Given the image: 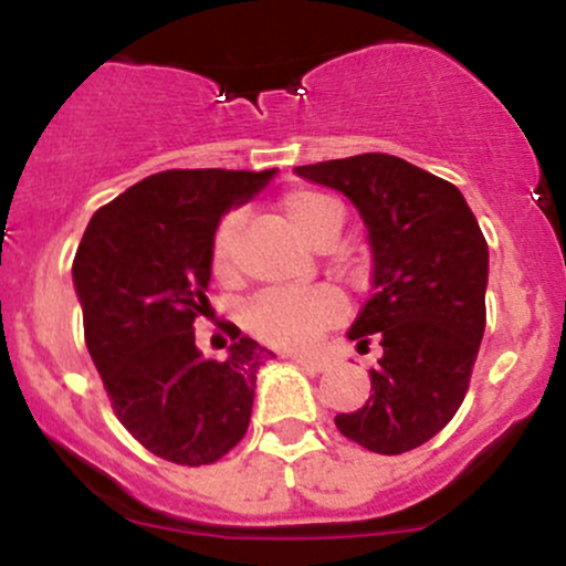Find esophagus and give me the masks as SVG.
Wrapping results in <instances>:
<instances>
[{
	"instance_id": "obj_1",
	"label": "esophagus",
	"mask_w": 566,
	"mask_h": 566,
	"mask_svg": "<svg viewBox=\"0 0 566 566\" xmlns=\"http://www.w3.org/2000/svg\"><path fill=\"white\" fill-rule=\"evenodd\" d=\"M290 360L298 363L303 368H308V371H325V368H328V360L308 358V355H290Z\"/></svg>"
}]
</instances>
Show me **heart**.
<instances>
[{
	"mask_svg": "<svg viewBox=\"0 0 566 566\" xmlns=\"http://www.w3.org/2000/svg\"><path fill=\"white\" fill-rule=\"evenodd\" d=\"M279 208L287 217L290 228L312 247H328L338 235L344 211L331 195L312 187H290L279 198ZM241 213L230 211L219 219L211 238V271L219 282L230 284L238 279V238H241ZM347 317V298L336 287H314L306 293H265L252 301L243 312V325L260 342L276 349L301 353L331 325Z\"/></svg>",
	"mask_w": 566,
	"mask_h": 566,
	"instance_id": "obj_1",
	"label": "heart"
}]
</instances>
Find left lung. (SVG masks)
Listing matches in <instances>:
<instances>
[{"instance_id":"1","label":"left lung","mask_w":566,"mask_h":566,"mask_svg":"<svg viewBox=\"0 0 566 566\" xmlns=\"http://www.w3.org/2000/svg\"><path fill=\"white\" fill-rule=\"evenodd\" d=\"M298 176L358 206L374 254V295L349 328L366 353L371 396L336 428L371 453L420 448L453 420L485 331L488 243L472 208L444 178L390 154L301 165Z\"/></svg>"}]
</instances>
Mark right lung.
Masks as SVG:
<instances>
[{
  "label": "right lung",
  "mask_w": 566,
  "mask_h": 566,
  "mask_svg": "<svg viewBox=\"0 0 566 566\" xmlns=\"http://www.w3.org/2000/svg\"><path fill=\"white\" fill-rule=\"evenodd\" d=\"M273 170H163L97 208L73 260L83 336L116 412L148 453L203 467L228 455L252 418L271 358L233 323L228 358H203L195 319L211 312V238L230 206Z\"/></svg>",
  "instance_id": "obj_1"
}]
</instances>
